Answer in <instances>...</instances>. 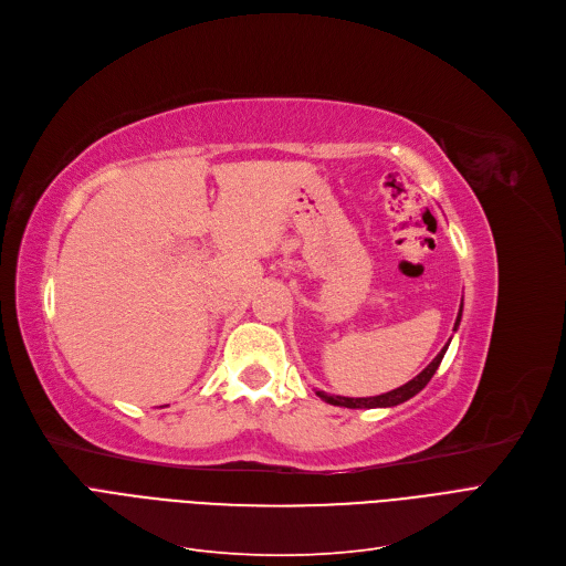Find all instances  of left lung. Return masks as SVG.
Listing matches in <instances>:
<instances>
[{
    "instance_id": "1",
    "label": "left lung",
    "mask_w": 566,
    "mask_h": 566,
    "mask_svg": "<svg viewBox=\"0 0 566 566\" xmlns=\"http://www.w3.org/2000/svg\"><path fill=\"white\" fill-rule=\"evenodd\" d=\"M461 315H463V304H461V311H459V315H455V325H453V332L459 329V325H461ZM447 347H449V343L440 349V355L430 361L417 378H412L410 382H406L402 387H398V389H394V391H387V394H380V396H368V398H347V396H329V394H325V391H315L322 400L325 402H332V406H338V408H349V410H355V408H394V406H400V402H406V400H410L412 396H417L428 382H430V378H433L436 375V370H438V366L442 364V357H444V353H447Z\"/></svg>"
}]
</instances>
